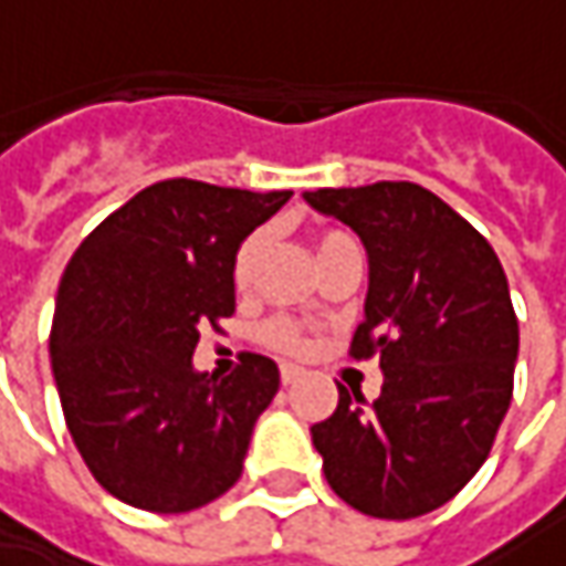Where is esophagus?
<instances>
[{
    "mask_svg": "<svg viewBox=\"0 0 566 566\" xmlns=\"http://www.w3.org/2000/svg\"><path fill=\"white\" fill-rule=\"evenodd\" d=\"M297 380H301V370H297V367H291V364H284V367H282V382H284V386H294Z\"/></svg>",
    "mask_w": 566,
    "mask_h": 566,
    "instance_id": "esophagus-1",
    "label": "esophagus"
}]
</instances>
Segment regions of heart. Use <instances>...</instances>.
Instances as JSON below:
<instances>
[{"instance_id":"obj_1","label":"heart","mask_w":566,"mask_h":566,"mask_svg":"<svg viewBox=\"0 0 566 566\" xmlns=\"http://www.w3.org/2000/svg\"><path fill=\"white\" fill-rule=\"evenodd\" d=\"M342 243H352V237L342 234V231H319V234L313 237V247H316V256L323 259L326 253H332L335 247H342ZM259 256H262V234H250L240 247H237L234 262H231V279H234L237 291H247L250 282H253V275H256V265ZM259 342L265 345V348H272V352H279V355H304V348H307V338H304V332L301 326L294 323V319H287V316H272V319H265L262 326H259Z\"/></svg>"}]
</instances>
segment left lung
Instances as JSON below:
<instances>
[{
	"label": "left lung",
	"mask_w": 566,
	"mask_h": 566,
	"mask_svg": "<svg viewBox=\"0 0 566 566\" xmlns=\"http://www.w3.org/2000/svg\"><path fill=\"white\" fill-rule=\"evenodd\" d=\"M370 262L352 357L380 355V396L338 386L313 424L329 488L367 516L415 520L453 501L488 459L513 399L520 323L491 243L418 184L304 192ZM355 391V389H352Z\"/></svg>",
	"instance_id": "left-lung-1"
}]
</instances>
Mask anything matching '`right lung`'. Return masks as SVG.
I'll return each mask as SVG.
<instances>
[{"mask_svg": "<svg viewBox=\"0 0 566 566\" xmlns=\"http://www.w3.org/2000/svg\"><path fill=\"white\" fill-rule=\"evenodd\" d=\"M291 199L160 180L107 214L62 272L50 329L65 428L91 475L123 504L189 513L243 472L279 367L240 355L199 374V332L234 313L237 247Z\"/></svg>", "mask_w": 566, "mask_h": 566, "instance_id": "obj_1", "label": "right lung"}]
</instances>
